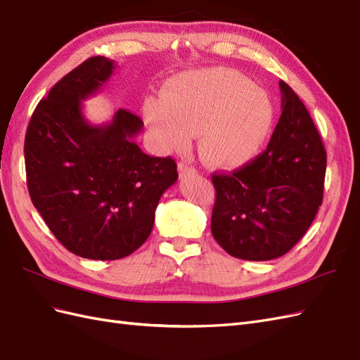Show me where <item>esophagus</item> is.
I'll return each instance as SVG.
<instances>
[{
	"label": "esophagus",
	"instance_id": "esophagus-1",
	"mask_svg": "<svg viewBox=\"0 0 360 360\" xmlns=\"http://www.w3.org/2000/svg\"><path fill=\"white\" fill-rule=\"evenodd\" d=\"M178 169H179L181 178H187V176H193V174H196V169L191 167V165L187 162H179Z\"/></svg>",
	"mask_w": 360,
	"mask_h": 360
}]
</instances>
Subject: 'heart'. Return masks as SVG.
<instances>
[{
    "mask_svg": "<svg viewBox=\"0 0 360 360\" xmlns=\"http://www.w3.org/2000/svg\"><path fill=\"white\" fill-rule=\"evenodd\" d=\"M150 132L162 149H181L199 132V152L216 167H237L260 150L274 109L266 92L236 71L207 68L172 79L162 98L146 108Z\"/></svg>",
    "mask_w": 360,
    "mask_h": 360,
    "instance_id": "obj_1",
    "label": "heart"
}]
</instances>
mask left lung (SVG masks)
I'll use <instances>...</instances> for the list:
<instances>
[{"mask_svg": "<svg viewBox=\"0 0 360 360\" xmlns=\"http://www.w3.org/2000/svg\"><path fill=\"white\" fill-rule=\"evenodd\" d=\"M281 117L268 149L231 173H213L211 233L236 259L266 262L307 233L324 193L327 153L307 108L280 80Z\"/></svg>", "mask_w": 360, "mask_h": 360, "instance_id": "left-lung-1", "label": "left lung"}]
</instances>
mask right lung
<instances>
[{"label":"right lung","instance_id":"add662e5","mask_svg":"<svg viewBox=\"0 0 360 360\" xmlns=\"http://www.w3.org/2000/svg\"><path fill=\"white\" fill-rule=\"evenodd\" d=\"M115 62L94 56L80 63L42 98L27 127V187L54 237L72 254L118 260L150 236L162 193L178 179L170 156L146 155L134 141L143 120L118 109L94 126L82 110L103 86Z\"/></svg>","mask_w":360,"mask_h":360}]
</instances>
